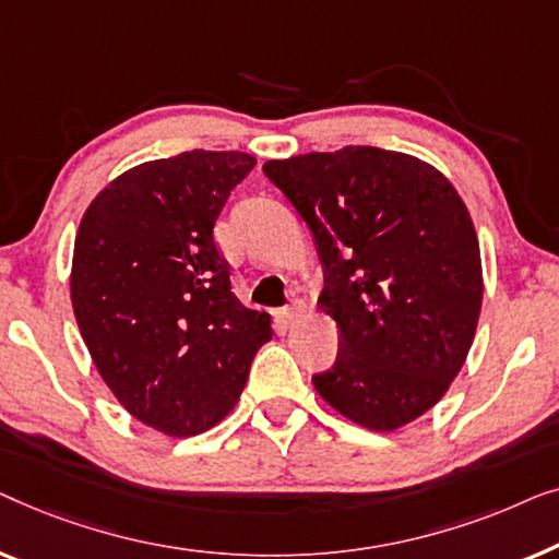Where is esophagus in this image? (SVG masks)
Wrapping results in <instances>:
<instances>
[{
  "label": "esophagus",
  "mask_w": 559,
  "mask_h": 559,
  "mask_svg": "<svg viewBox=\"0 0 559 559\" xmlns=\"http://www.w3.org/2000/svg\"><path fill=\"white\" fill-rule=\"evenodd\" d=\"M304 317H306V301H301V298H294L288 309L283 311V319H286L288 324H294V321L304 319Z\"/></svg>",
  "instance_id": "34e87169"
}]
</instances>
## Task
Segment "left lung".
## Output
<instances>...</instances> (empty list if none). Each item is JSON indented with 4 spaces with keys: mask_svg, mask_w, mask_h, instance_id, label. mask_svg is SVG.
Masks as SVG:
<instances>
[{
    "mask_svg": "<svg viewBox=\"0 0 559 559\" xmlns=\"http://www.w3.org/2000/svg\"><path fill=\"white\" fill-rule=\"evenodd\" d=\"M324 265L319 306L340 326L313 388L361 428L390 433L428 413L474 342L484 276L455 187L428 162L344 146L263 164Z\"/></svg>",
    "mask_w": 559,
    "mask_h": 559,
    "instance_id": "obj_1",
    "label": "left lung"
}]
</instances>
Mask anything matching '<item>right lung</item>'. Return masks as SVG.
<instances>
[{"label":"right lung","instance_id":"obj_1","mask_svg":"<svg viewBox=\"0 0 559 559\" xmlns=\"http://www.w3.org/2000/svg\"><path fill=\"white\" fill-rule=\"evenodd\" d=\"M255 167L242 152H185L123 171L75 235L70 301L98 374L164 436L217 426L238 403L271 317L233 294L215 242L227 198Z\"/></svg>","mask_w":559,"mask_h":559}]
</instances>
